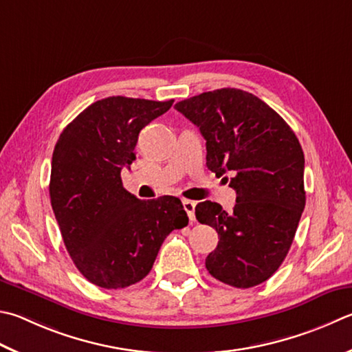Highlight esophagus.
<instances>
[{
	"mask_svg": "<svg viewBox=\"0 0 352 352\" xmlns=\"http://www.w3.org/2000/svg\"><path fill=\"white\" fill-rule=\"evenodd\" d=\"M183 208L186 210L190 221H195V201L190 200H183Z\"/></svg>",
	"mask_w": 352,
	"mask_h": 352,
	"instance_id": "34e87169",
	"label": "esophagus"
}]
</instances>
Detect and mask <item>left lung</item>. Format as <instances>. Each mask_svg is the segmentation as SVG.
<instances>
[{
  "instance_id": "1",
  "label": "left lung",
  "mask_w": 352,
  "mask_h": 352,
  "mask_svg": "<svg viewBox=\"0 0 352 352\" xmlns=\"http://www.w3.org/2000/svg\"><path fill=\"white\" fill-rule=\"evenodd\" d=\"M206 140V166L231 174L237 192L231 212L219 203L195 206L201 225L220 241L206 270L220 282L252 287L283 263L305 209V155L296 133L265 101L241 89L203 92L175 104ZM228 182V177H225Z\"/></svg>"
}]
</instances>
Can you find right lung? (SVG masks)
<instances>
[{"mask_svg": "<svg viewBox=\"0 0 352 352\" xmlns=\"http://www.w3.org/2000/svg\"><path fill=\"white\" fill-rule=\"evenodd\" d=\"M172 103L98 100L55 144L49 184L55 219L75 266L100 287L120 289L143 280L164 239L189 221L177 197L140 200L121 182V169L135 160L140 131Z\"/></svg>", "mask_w": 352, "mask_h": 352, "instance_id": "add662e5", "label": "right lung"}]
</instances>
